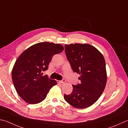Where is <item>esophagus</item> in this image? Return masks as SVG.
<instances>
[{
	"mask_svg": "<svg viewBox=\"0 0 128 128\" xmlns=\"http://www.w3.org/2000/svg\"><path fill=\"white\" fill-rule=\"evenodd\" d=\"M58 82L61 83V84H63V83L66 82V80H64V79H63V80H58Z\"/></svg>",
	"mask_w": 128,
	"mask_h": 128,
	"instance_id": "obj_1",
	"label": "esophagus"
}]
</instances>
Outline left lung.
I'll return each mask as SVG.
<instances>
[{
    "mask_svg": "<svg viewBox=\"0 0 128 128\" xmlns=\"http://www.w3.org/2000/svg\"><path fill=\"white\" fill-rule=\"evenodd\" d=\"M67 59L80 83L73 85L72 94H64L65 100L77 108H84L98 100L107 81L105 60L96 48L87 44L65 45Z\"/></svg>",
    "mask_w": 128,
    "mask_h": 128,
    "instance_id": "obj_1",
    "label": "left lung"
}]
</instances>
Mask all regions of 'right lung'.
<instances>
[{"label":"right lung","instance_id":"right-lung-1","mask_svg":"<svg viewBox=\"0 0 128 128\" xmlns=\"http://www.w3.org/2000/svg\"><path fill=\"white\" fill-rule=\"evenodd\" d=\"M64 50L59 44L39 42L24 50L16 60L12 72V78L17 94L30 104L40 103L56 81L50 80L42 72L48 70L54 55Z\"/></svg>","mask_w":128,"mask_h":128}]
</instances>
